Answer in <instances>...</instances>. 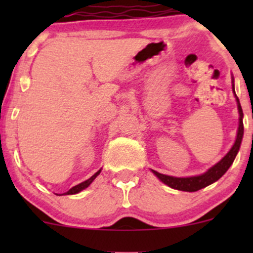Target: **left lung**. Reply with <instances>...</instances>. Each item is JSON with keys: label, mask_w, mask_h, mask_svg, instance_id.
<instances>
[{"label": "left lung", "mask_w": 253, "mask_h": 253, "mask_svg": "<svg viewBox=\"0 0 253 253\" xmlns=\"http://www.w3.org/2000/svg\"><path fill=\"white\" fill-rule=\"evenodd\" d=\"M233 90H234V93H235L234 84H233ZM236 101H237V109H239V114H240L239 128H237L236 141H235V143H234L233 147H231V149L229 150L228 154H226L225 157L220 160V162L216 163L214 167H211L208 171L205 172V174L198 175V176H191V177H174V176L160 174V172L152 170L153 174L157 176V177L159 178L162 182H164L165 185L169 186V187L175 188V190L186 191V192H195V191H198V190H201V188L207 187V186L211 185V183L218 181L221 176L228 171V169L230 168V165L233 164L234 160H235L237 152H239V149H240V144H241L242 136H244V122H242L244 112H242L241 105H240V101H239V98H237V96H236Z\"/></svg>", "instance_id": "obj_1"}]
</instances>
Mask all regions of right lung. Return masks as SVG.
<instances>
[{"label":"right lung","mask_w":253,"mask_h":253,"mask_svg":"<svg viewBox=\"0 0 253 253\" xmlns=\"http://www.w3.org/2000/svg\"><path fill=\"white\" fill-rule=\"evenodd\" d=\"M100 171H101V170H99V171H96L95 174H94L93 176H91L90 178H88V180H85V181H84V182L79 183V185L75 186V187H72V188H71L70 191H67V192H66L65 195H76V193H78V192H81V191H83L84 188H86V187H88L89 185H90L91 182H93L94 178H95L96 176H98L99 174H100Z\"/></svg>","instance_id":"add662e5"}]
</instances>
